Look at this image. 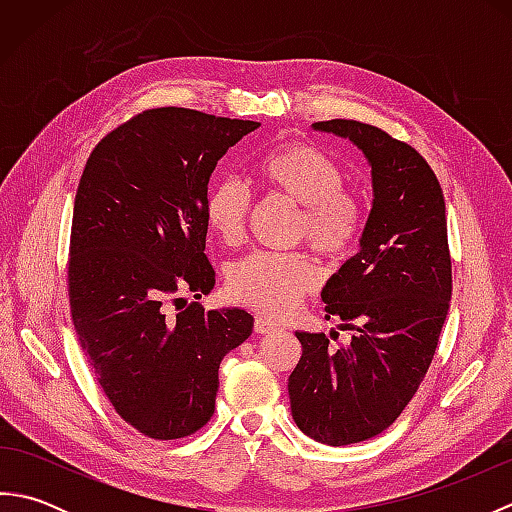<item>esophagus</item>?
Wrapping results in <instances>:
<instances>
[{"label": "esophagus", "instance_id": "34e87169", "mask_svg": "<svg viewBox=\"0 0 512 512\" xmlns=\"http://www.w3.org/2000/svg\"><path fill=\"white\" fill-rule=\"evenodd\" d=\"M279 328L277 325H273L270 321H266V319H255V332L257 334H273V332H277Z\"/></svg>", "mask_w": 512, "mask_h": 512}]
</instances>
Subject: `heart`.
<instances>
[{"label":"heart","mask_w":512,"mask_h":512,"mask_svg":"<svg viewBox=\"0 0 512 512\" xmlns=\"http://www.w3.org/2000/svg\"><path fill=\"white\" fill-rule=\"evenodd\" d=\"M259 184L277 198L301 206L295 239L323 259H341L356 246L363 228V202L345 187L343 167L310 143H288L257 160ZM250 213V193L235 178L215 180L204 200L206 224L224 244L242 242ZM319 275L299 253H250L226 270V290L235 303L286 319L317 288Z\"/></svg>","instance_id":"obj_1"}]
</instances>
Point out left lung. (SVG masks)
<instances>
[{"mask_svg": "<svg viewBox=\"0 0 512 512\" xmlns=\"http://www.w3.org/2000/svg\"><path fill=\"white\" fill-rule=\"evenodd\" d=\"M312 127L350 138L372 167L361 250L321 292L352 341L334 347L325 334L297 332L301 358L288 378L297 427L345 447L383 433L433 361L453 288L447 215L436 173L411 145L347 118Z\"/></svg>", "mask_w": 512, "mask_h": 512, "instance_id": "1", "label": "left lung"}]
</instances>
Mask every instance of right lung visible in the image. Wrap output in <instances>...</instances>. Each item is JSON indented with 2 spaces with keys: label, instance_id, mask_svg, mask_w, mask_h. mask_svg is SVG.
I'll use <instances>...</instances> for the list:
<instances>
[{
  "label": "right lung",
  "instance_id": "obj_1",
  "mask_svg": "<svg viewBox=\"0 0 512 512\" xmlns=\"http://www.w3.org/2000/svg\"><path fill=\"white\" fill-rule=\"evenodd\" d=\"M259 123L156 107L107 134L76 189L68 295L85 358L118 416L154 440L202 429L215 411L222 358L253 332L246 310L204 312V200L228 147ZM180 301V299H173Z\"/></svg>",
  "mask_w": 512,
  "mask_h": 512
}]
</instances>
